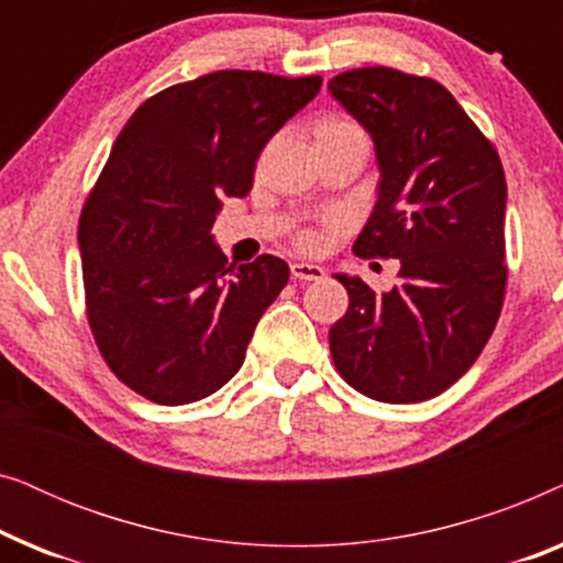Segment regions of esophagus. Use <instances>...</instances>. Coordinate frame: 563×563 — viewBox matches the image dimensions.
I'll return each mask as SVG.
<instances>
[{
  "label": "esophagus",
  "instance_id": "34e87169",
  "mask_svg": "<svg viewBox=\"0 0 563 563\" xmlns=\"http://www.w3.org/2000/svg\"><path fill=\"white\" fill-rule=\"evenodd\" d=\"M291 276L299 282H320V279H325V268L318 264H305V261H297V264H291Z\"/></svg>",
  "mask_w": 563,
  "mask_h": 563
}]
</instances>
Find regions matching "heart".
Wrapping results in <instances>:
<instances>
[{"label": "heart", "instance_id": "obj_1", "mask_svg": "<svg viewBox=\"0 0 563 563\" xmlns=\"http://www.w3.org/2000/svg\"><path fill=\"white\" fill-rule=\"evenodd\" d=\"M349 128H353L349 120L325 118V120H322L320 125H318V137L330 135V133H341V130H349ZM299 245H302V249H307V251L318 249V245H320V235H318V233H305L302 238H299Z\"/></svg>", "mask_w": 563, "mask_h": 563}]
</instances>
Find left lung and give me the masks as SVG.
<instances>
[{
    "instance_id": "8db88e82",
    "label": "left lung",
    "mask_w": 563,
    "mask_h": 563,
    "mask_svg": "<svg viewBox=\"0 0 563 563\" xmlns=\"http://www.w3.org/2000/svg\"><path fill=\"white\" fill-rule=\"evenodd\" d=\"M328 91L372 135L379 166L353 251L402 264L397 287L382 295L361 276L335 274L351 302L330 328V353L361 395L422 402L472 368L503 310V164L451 91L426 76L353 68Z\"/></svg>"
}]
</instances>
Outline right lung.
Returning <instances> with one entry per match:
<instances>
[{
	"label": "right lung",
	"instance_id": "add662e5",
	"mask_svg": "<svg viewBox=\"0 0 563 563\" xmlns=\"http://www.w3.org/2000/svg\"><path fill=\"white\" fill-rule=\"evenodd\" d=\"M320 87V76L214 71L145 99L120 130L81 210L84 291L107 366L151 402L189 405L233 379L287 287L289 266L268 253L228 264L212 225Z\"/></svg>",
	"mask_w": 563,
	"mask_h": 563
}]
</instances>
